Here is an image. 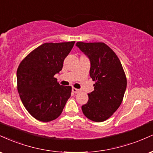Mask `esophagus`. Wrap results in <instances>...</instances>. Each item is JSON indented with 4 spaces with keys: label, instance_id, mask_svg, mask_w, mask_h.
Masks as SVG:
<instances>
[{
    "label": "esophagus",
    "instance_id": "obj_1",
    "mask_svg": "<svg viewBox=\"0 0 153 153\" xmlns=\"http://www.w3.org/2000/svg\"><path fill=\"white\" fill-rule=\"evenodd\" d=\"M72 91H73L74 93H80V90L77 89V88H73V89H72Z\"/></svg>",
    "mask_w": 153,
    "mask_h": 153
}]
</instances>
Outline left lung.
<instances>
[{"mask_svg": "<svg viewBox=\"0 0 153 153\" xmlns=\"http://www.w3.org/2000/svg\"><path fill=\"white\" fill-rule=\"evenodd\" d=\"M76 45L91 60L90 75L95 81L94 91L82 106L85 116L102 122L113 115L122 103L127 78L118 57L104 43L78 42Z\"/></svg>", "mask_w": 153, "mask_h": 153, "instance_id": "1", "label": "left lung"}]
</instances>
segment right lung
I'll return each instance as SVG.
<instances>
[{"label": "right lung", "instance_id": "obj_1", "mask_svg": "<svg viewBox=\"0 0 153 153\" xmlns=\"http://www.w3.org/2000/svg\"><path fill=\"white\" fill-rule=\"evenodd\" d=\"M75 41L45 43L23 58L17 70V88L25 109L42 122L56 119L71 95V86L60 85L55 75L61 71Z\"/></svg>", "mask_w": 153, "mask_h": 153}]
</instances>
